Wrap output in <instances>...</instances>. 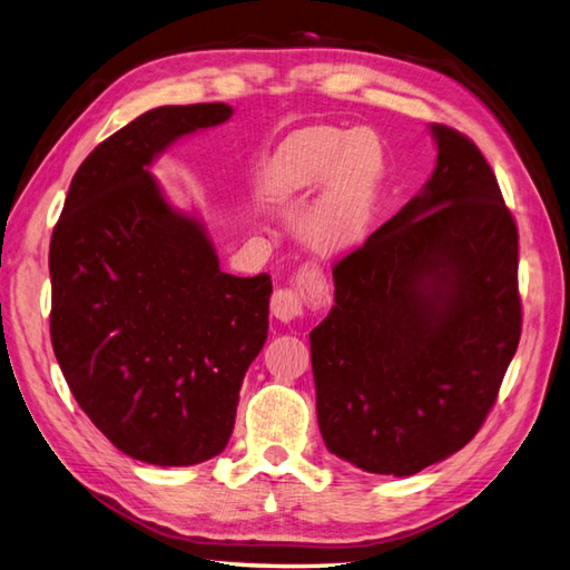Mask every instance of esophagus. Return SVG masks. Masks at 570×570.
<instances>
[{
	"label": "esophagus",
	"instance_id": "1",
	"mask_svg": "<svg viewBox=\"0 0 570 570\" xmlns=\"http://www.w3.org/2000/svg\"><path fill=\"white\" fill-rule=\"evenodd\" d=\"M331 302V285L326 273L321 271L314 261H306V264L297 271L295 281L285 287H278L271 297V314L278 321H295L302 318L306 309H321Z\"/></svg>",
	"mask_w": 570,
	"mask_h": 570
}]
</instances>
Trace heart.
Masks as SVG:
<instances>
[{
	"instance_id": "heart-1",
	"label": "heart",
	"mask_w": 570,
	"mask_h": 570,
	"mask_svg": "<svg viewBox=\"0 0 570 570\" xmlns=\"http://www.w3.org/2000/svg\"><path fill=\"white\" fill-rule=\"evenodd\" d=\"M383 175V148L372 131L316 127L292 136L268 167L275 198H295L326 181L302 215V237L318 252H343L366 235Z\"/></svg>"
}]
</instances>
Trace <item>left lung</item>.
Returning a JSON list of instances; mask_svg holds the SVG:
<instances>
[{
    "instance_id": "1",
    "label": "left lung",
    "mask_w": 570,
    "mask_h": 570,
    "mask_svg": "<svg viewBox=\"0 0 570 570\" xmlns=\"http://www.w3.org/2000/svg\"><path fill=\"white\" fill-rule=\"evenodd\" d=\"M432 134V179L333 266L309 333L323 443L364 472L407 476L468 445L520 341L513 213L465 134Z\"/></svg>"
}]
</instances>
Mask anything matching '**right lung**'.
Masks as SVG:
<instances>
[{
    "mask_svg": "<svg viewBox=\"0 0 570 570\" xmlns=\"http://www.w3.org/2000/svg\"><path fill=\"white\" fill-rule=\"evenodd\" d=\"M229 115L225 102L165 105L105 138L50 242V335L69 391L121 453L160 468L225 449L268 337L271 275L223 273L206 229L148 173L179 136Z\"/></svg>",
    "mask_w": 570,
    "mask_h": 570,
    "instance_id": "1",
    "label": "right lung"
}]
</instances>
